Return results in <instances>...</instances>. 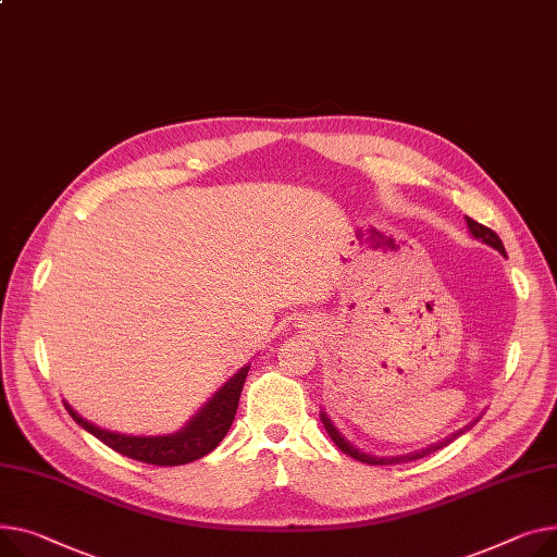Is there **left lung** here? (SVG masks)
Instances as JSON below:
<instances>
[{"label": "left lung", "instance_id": "1", "mask_svg": "<svg viewBox=\"0 0 557 557\" xmlns=\"http://www.w3.org/2000/svg\"><path fill=\"white\" fill-rule=\"evenodd\" d=\"M466 224H468V228H470L472 237L481 239L484 244H488V246L497 248L502 255H506L504 244H502V239L497 237V233H495V231H491L488 226H481L479 221H474V219H470V216H466ZM320 419H322V423H324V428H326V432H329L331 441L336 443V446H338L345 455H349V457H354V459H358V461H362V463H369V466H396V463H410V461H417V459H421V457H425V455H430V453H436V450H441V448H446L448 443H453L459 434H463V432L468 430V428H463V430L455 432L453 436H448L446 441H438V443H434V446H430V448H425V450H421V453H407V455H398V457H374V455H367V453H362V450L354 448L351 443H349V441H347V438L336 430V425H333V423L329 421V417H326L324 412L320 414Z\"/></svg>", "mask_w": 557, "mask_h": 557}]
</instances>
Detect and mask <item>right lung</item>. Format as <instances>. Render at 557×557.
Returning <instances> with one entry per match:
<instances>
[{"label":"right lung","mask_w":557,"mask_h":557,"mask_svg":"<svg viewBox=\"0 0 557 557\" xmlns=\"http://www.w3.org/2000/svg\"><path fill=\"white\" fill-rule=\"evenodd\" d=\"M246 374H248V367L239 369V372L208 400V405L188 425L170 436H127V434L102 430L85 421L78 412H73L69 405H66V412L81 428H85L89 434L100 438L104 446L129 459L150 463V466H183L212 453L221 443V438L226 436L237 414V405H239Z\"/></svg>","instance_id":"add662e5"}]
</instances>
